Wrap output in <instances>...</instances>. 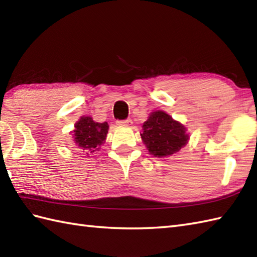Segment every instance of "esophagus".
Returning a JSON list of instances; mask_svg holds the SVG:
<instances>
[{"label":"esophagus","mask_w":257,"mask_h":257,"mask_svg":"<svg viewBox=\"0 0 257 257\" xmlns=\"http://www.w3.org/2000/svg\"><path fill=\"white\" fill-rule=\"evenodd\" d=\"M117 124H118V125H121V127H132V125H133V120H132V119L118 120Z\"/></svg>","instance_id":"34e87169"}]
</instances>
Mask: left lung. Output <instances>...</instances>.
Masks as SVG:
<instances>
[{"instance_id":"obj_1","label":"left lung","mask_w":257,"mask_h":257,"mask_svg":"<svg viewBox=\"0 0 257 257\" xmlns=\"http://www.w3.org/2000/svg\"><path fill=\"white\" fill-rule=\"evenodd\" d=\"M143 130L141 139L150 154L158 158L177 154L189 140L187 128L162 110L151 112Z\"/></svg>"}]
</instances>
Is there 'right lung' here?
Listing matches in <instances>:
<instances>
[{"label":"right lung","instance_id":"1","mask_svg":"<svg viewBox=\"0 0 257 257\" xmlns=\"http://www.w3.org/2000/svg\"><path fill=\"white\" fill-rule=\"evenodd\" d=\"M109 125L107 122H96L89 116L80 117L75 123L74 141L77 148L86 156L95 154L105 144Z\"/></svg>","mask_w":257,"mask_h":257}]
</instances>
